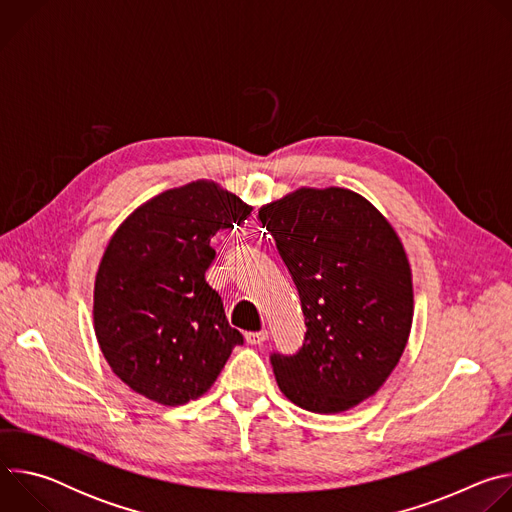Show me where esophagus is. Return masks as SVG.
I'll use <instances>...</instances> for the list:
<instances>
[{"label":"esophagus","mask_w":512,"mask_h":512,"mask_svg":"<svg viewBox=\"0 0 512 512\" xmlns=\"http://www.w3.org/2000/svg\"><path fill=\"white\" fill-rule=\"evenodd\" d=\"M269 338V332L267 330H261V332H247L245 334V340H247V344H263L265 340Z\"/></svg>","instance_id":"obj_1"}]
</instances>
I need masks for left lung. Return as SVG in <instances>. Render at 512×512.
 <instances>
[{"label": "left lung", "mask_w": 512, "mask_h": 512, "mask_svg": "<svg viewBox=\"0 0 512 512\" xmlns=\"http://www.w3.org/2000/svg\"><path fill=\"white\" fill-rule=\"evenodd\" d=\"M302 300L304 346L271 354L281 393L340 413L375 395L397 367L413 322L411 267L387 218L346 188H300L261 206Z\"/></svg>", "instance_id": "left-lung-1"}]
</instances>
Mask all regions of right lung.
<instances>
[{"mask_svg":"<svg viewBox=\"0 0 512 512\" xmlns=\"http://www.w3.org/2000/svg\"><path fill=\"white\" fill-rule=\"evenodd\" d=\"M251 206L208 180L135 208L111 237L95 277L93 322L113 373L135 393L176 407L204 395L243 334L206 283L210 239Z\"/></svg>","mask_w":512,"mask_h":512,"instance_id":"obj_1","label":"right lung"}]
</instances>
